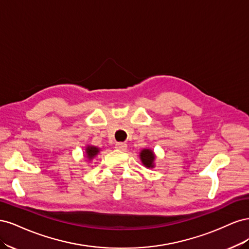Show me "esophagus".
Listing matches in <instances>:
<instances>
[{"instance_id": "esophagus-1", "label": "esophagus", "mask_w": 249, "mask_h": 249, "mask_svg": "<svg viewBox=\"0 0 249 249\" xmlns=\"http://www.w3.org/2000/svg\"><path fill=\"white\" fill-rule=\"evenodd\" d=\"M126 147H127V145L124 142H117L115 144V148H117L119 150H125Z\"/></svg>"}]
</instances>
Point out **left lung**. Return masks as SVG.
Instances as JSON below:
<instances>
[{
  "label": "left lung",
  "instance_id": "8db88e82",
  "mask_svg": "<svg viewBox=\"0 0 249 249\" xmlns=\"http://www.w3.org/2000/svg\"><path fill=\"white\" fill-rule=\"evenodd\" d=\"M140 160L142 164L144 165L146 168H154L155 167V161H156V155L153 149L150 148H143L140 154Z\"/></svg>",
  "mask_w": 249,
  "mask_h": 249
}]
</instances>
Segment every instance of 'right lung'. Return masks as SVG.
I'll return each instance as SVG.
<instances>
[{
    "mask_svg": "<svg viewBox=\"0 0 249 249\" xmlns=\"http://www.w3.org/2000/svg\"><path fill=\"white\" fill-rule=\"evenodd\" d=\"M101 148H99L97 146H93V145H87L85 147V159L87 161H91L93 160L94 158L100 154Z\"/></svg>",
    "mask_w": 249,
    "mask_h": 249,
    "instance_id": "add662e5",
    "label": "right lung"
}]
</instances>
